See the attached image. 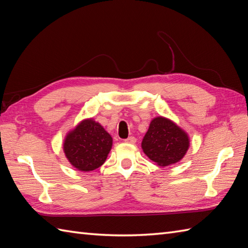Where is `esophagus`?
Instances as JSON below:
<instances>
[{"label": "esophagus", "instance_id": "34e87169", "mask_svg": "<svg viewBox=\"0 0 248 248\" xmlns=\"http://www.w3.org/2000/svg\"><path fill=\"white\" fill-rule=\"evenodd\" d=\"M126 143H135L136 142V138L133 137V136H130L126 138V140H124Z\"/></svg>", "mask_w": 248, "mask_h": 248}]
</instances>
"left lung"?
I'll return each instance as SVG.
<instances>
[{
  "label": "left lung",
  "mask_w": 248,
  "mask_h": 248,
  "mask_svg": "<svg viewBox=\"0 0 248 248\" xmlns=\"http://www.w3.org/2000/svg\"><path fill=\"white\" fill-rule=\"evenodd\" d=\"M189 146L190 138L187 132L164 116L151 120L141 141L143 153L159 167L180 162L185 156Z\"/></svg>",
  "instance_id": "obj_1"
}]
</instances>
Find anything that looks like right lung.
<instances>
[{"instance_id":"obj_1","label":"right lung","mask_w":248,"mask_h":248,"mask_svg":"<svg viewBox=\"0 0 248 248\" xmlns=\"http://www.w3.org/2000/svg\"><path fill=\"white\" fill-rule=\"evenodd\" d=\"M113 146V138L93 118L81 120L68 131L63 140V152L75 169L93 171L106 162Z\"/></svg>"}]
</instances>
